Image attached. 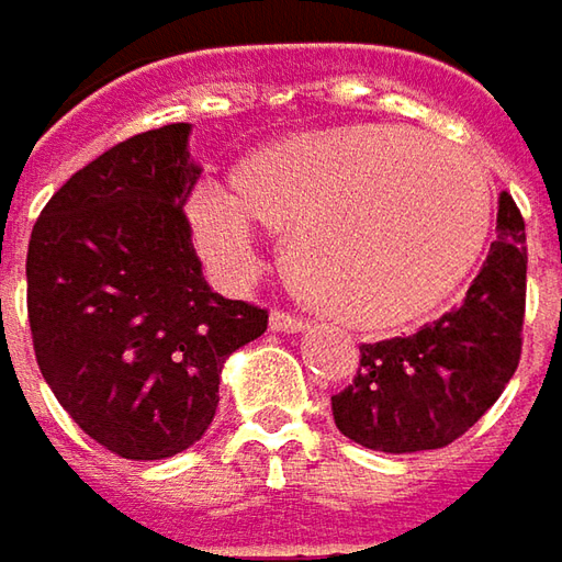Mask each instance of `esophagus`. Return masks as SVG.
Masks as SVG:
<instances>
[{"label": "esophagus", "instance_id": "1", "mask_svg": "<svg viewBox=\"0 0 562 562\" xmlns=\"http://www.w3.org/2000/svg\"><path fill=\"white\" fill-rule=\"evenodd\" d=\"M269 325H271V331H288V335H296V331H306V328H310V322H306V318L284 313V310H271Z\"/></svg>", "mask_w": 562, "mask_h": 562}]
</instances>
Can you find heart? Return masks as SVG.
Here are the masks:
<instances>
[{
  "label": "heart",
  "mask_w": 562,
  "mask_h": 562,
  "mask_svg": "<svg viewBox=\"0 0 562 562\" xmlns=\"http://www.w3.org/2000/svg\"><path fill=\"white\" fill-rule=\"evenodd\" d=\"M288 234L293 288L344 325L384 331L438 310L479 262L491 227L485 171L394 124L296 134L249 153L231 193L190 203L196 247L240 278L256 227Z\"/></svg>",
  "instance_id": "b5f03b06"
}]
</instances>
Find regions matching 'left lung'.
<instances>
[{
  "label": "left lung",
  "instance_id": "obj_1",
  "mask_svg": "<svg viewBox=\"0 0 562 562\" xmlns=\"http://www.w3.org/2000/svg\"><path fill=\"white\" fill-rule=\"evenodd\" d=\"M526 222L501 193L497 240L463 303L416 335L359 347L353 384L331 397L340 435L384 453L447 447L494 406L522 357Z\"/></svg>",
  "mask_w": 562,
  "mask_h": 562
}]
</instances>
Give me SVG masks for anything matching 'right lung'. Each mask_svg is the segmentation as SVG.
<instances>
[{
    "label": "right lung",
    "instance_id": "obj_1",
    "mask_svg": "<svg viewBox=\"0 0 562 562\" xmlns=\"http://www.w3.org/2000/svg\"><path fill=\"white\" fill-rule=\"evenodd\" d=\"M187 134L165 124L83 165L27 247L36 366L83 435L124 460L200 441L225 359L269 328L262 306L205 284L184 215L200 181Z\"/></svg>",
    "mask_w": 562,
    "mask_h": 562
}]
</instances>
